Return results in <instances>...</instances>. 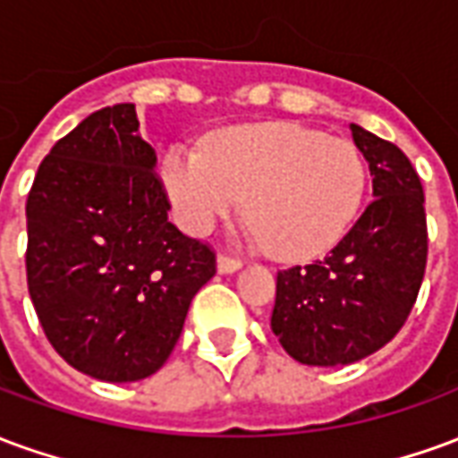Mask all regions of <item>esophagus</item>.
<instances>
[{"label": "esophagus", "mask_w": 458, "mask_h": 458, "mask_svg": "<svg viewBox=\"0 0 458 458\" xmlns=\"http://www.w3.org/2000/svg\"><path fill=\"white\" fill-rule=\"evenodd\" d=\"M242 265V259L238 255H230V252H220L218 255V269L220 272H235Z\"/></svg>", "instance_id": "obj_1"}]
</instances>
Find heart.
<instances>
[{
  "label": "heart",
  "mask_w": 458,
  "mask_h": 458,
  "mask_svg": "<svg viewBox=\"0 0 458 458\" xmlns=\"http://www.w3.org/2000/svg\"><path fill=\"white\" fill-rule=\"evenodd\" d=\"M164 181L191 233H206L248 199V220L265 248L279 259H309L353 223L365 164L351 141L262 122L223 131L206 151L174 149Z\"/></svg>",
  "instance_id": "b5f03b06"
}]
</instances>
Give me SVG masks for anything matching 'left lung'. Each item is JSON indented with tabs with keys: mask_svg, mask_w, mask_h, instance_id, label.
<instances>
[{
	"mask_svg": "<svg viewBox=\"0 0 458 458\" xmlns=\"http://www.w3.org/2000/svg\"><path fill=\"white\" fill-rule=\"evenodd\" d=\"M375 199L327 258L277 272L272 331L294 360L348 365L397 336L427 267L422 181L397 144L351 124Z\"/></svg>",
	"mask_w": 458,
	"mask_h": 458,
	"instance_id": "obj_1",
	"label": "left lung"
}]
</instances>
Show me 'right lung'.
<instances>
[{
	"instance_id": "right-lung-1",
	"label": "right lung",
	"mask_w": 458,
	"mask_h": 458,
	"mask_svg": "<svg viewBox=\"0 0 458 458\" xmlns=\"http://www.w3.org/2000/svg\"><path fill=\"white\" fill-rule=\"evenodd\" d=\"M131 103L54 144L26 199V284L48 344L75 370L131 383L157 373L216 250L183 235Z\"/></svg>"
}]
</instances>
